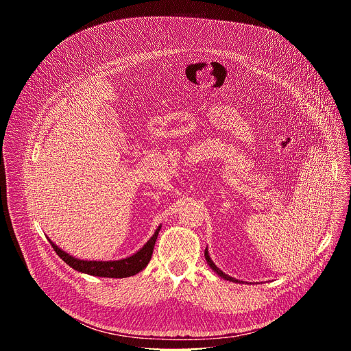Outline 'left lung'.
Segmentation results:
<instances>
[{"instance_id":"left-lung-1","label":"left lung","mask_w":351,"mask_h":351,"mask_svg":"<svg viewBox=\"0 0 351 351\" xmlns=\"http://www.w3.org/2000/svg\"><path fill=\"white\" fill-rule=\"evenodd\" d=\"M204 256H206V260H207V264L211 267V269L214 271V272H217L221 278H223L225 280H230V282H234V283H240V280H237V279H234V278H232V276H229V275H226L225 272H222L214 263H213V260L210 258V254H208V248H206V252H204Z\"/></svg>"}]
</instances>
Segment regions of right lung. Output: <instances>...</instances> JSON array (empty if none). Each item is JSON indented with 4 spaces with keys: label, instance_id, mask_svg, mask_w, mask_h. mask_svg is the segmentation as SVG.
I'll list each match as a JSON object with an SVG mask.
<instances>
[{
    "label": "right lung",
    "instance_id": "obj_1",
    "mask_svg": "<svg viewBox=\"0 0 351 351\" xmlns=\"http://www.w3.org/2000/svg\"><path fill=\"white\" fill-rule=\"evenodd\" d=\"M161 226L157 228L154 234L152 236L137 253H134L130 257H126L123 260H117V261H87V260H79L68 253H65L64 250H61L57 244L51 241V239H48V241L51 243L54 252L73 269L93 275V276H103V278H128L138 274L143 271L147 264L152 260L153 256V250L156 245V240L158 237Z\"/></svg>",
    "mask_w": 351,
    "mask_h": 351
}]
</instances>
